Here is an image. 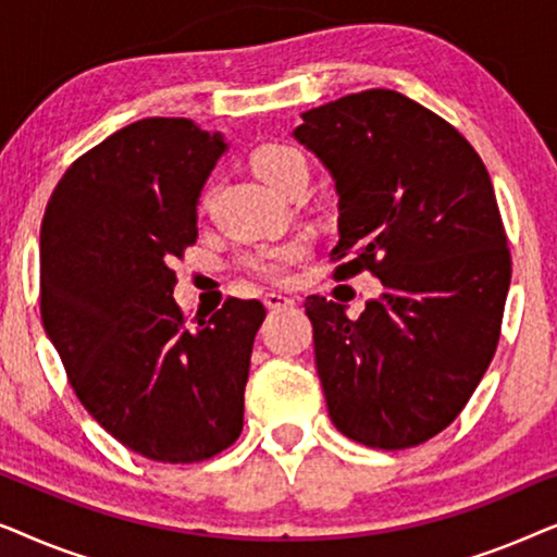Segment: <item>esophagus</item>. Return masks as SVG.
Here are the masks:
<instances>
[{"instance_id":"obj_1","label":"esophagus","mask_w":557,"mask_h":557,"mask_svg":"<svg viewBox=\"0 0 557 557\" xmlns=\"http://www.w3.org/2000/svg\"><path fill=\"white\" fill-rule=\"evenodd\" d=\"M263 304L269 309H284V307H292L294 299H292V296L281 294V292H269L263 296Z\"/></svg>"}]
</instances>
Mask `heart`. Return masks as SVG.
Wrapping results in <instances>:
<instances>
[{
  "label": "heart",
  "mask_w": 557,
  "mask_h": 557,
  "mask_svg": "<svg viewBox=\"0 0 557 557\" xmlns=\"http://www.w3.org/2000/svg\"><path fill=\"white\" fill-rule=\"evenodd\" d=\"M250 164H253L258 177L281 195H292L296 189H307L309 185V174H311L309 159L301 149L292 147V144L265 141L253 151ZM210 197H212V187L205 189L202 208H208ZM304 253H307V243L288 240V243H276V246H261V248L246 250V253L238 258V263L240 269L253 273V276L281 281L288 273V265L299 261Z\"/></svg>",
  "instance_id": "1"
}]
</instances>
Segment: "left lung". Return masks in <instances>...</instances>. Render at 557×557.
Returning <instances> with one entry per match:
<instances>
[{"mask_svg": "<svg viewBox=\"0 0 557 557\" xmlns=\"http://www.w3.org/2000/svg\"><path fill=\"white\" fill-rule=\"evenodd\" d=\"M294 136L339 195L332 276L383 292L357 319L309 296L330 418L357 444L398 451L446 429L490 368L512 258L490 172L461 132L398 90L301 113Z\"/></svg>", "mask_w": 557, "mask_h": 557, "instance_id": "obj_1", "label": "left lung"}]
</instances>
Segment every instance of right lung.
<instances>
[{"mask_svg": "<svg viewBox=\"0 0 557 557\" xmlns=\"http://www.w3.org/2000/svg\"><path fill=\"white\" fill-rule=\"evenodd\" d=\"M223 151L195 121L141 119L75 159L45 208V332L83 408L151 461L212 459L243 431L263 304L227 296L195 323L172 299V261L195 246Z\"/></svg>", "mask_w": 557, "mask_h": 557, "instance_id": "1", "label": "right lung"}]
</instances>
